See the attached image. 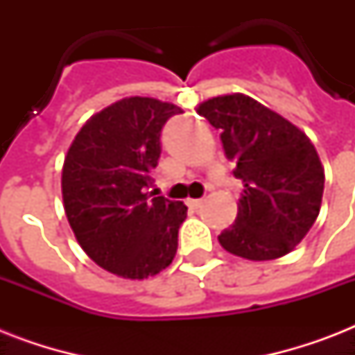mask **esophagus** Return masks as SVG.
<instances>
[{"label": "esophagus", "instance_id": "1", "mask_svg": "<svg viewBox=\"0 0 355 355\" xmlns=\"http://www.w3.org/2000/svg\"><path fill=\"white\" fill-rule=\"evenodd\" d=\"M186 202H188V206L191 208V210H197V208L202 206V199H188Z\"/></svg>", "mask_w": 355, "mask_h": 355}]
</instances>
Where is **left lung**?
Segmentation results:
<instances>
[{
    "label": "left lung",
    "mask_w": 355,
    "mask_h": 355,
    "mask_svg": "<svg viewBox=\"0 0 355 355\" xmlns=\"http://www.w3.org/2000/svg\"><path fill=\"white\" fill-rule=\"evenodd\" d=\"M199 116L221 130L234 177L243 182L234 225L219 243L239 258L265 261L291 252L313 227L324 169L309 138L293 123L243 94L211 97Z\"/></svg>",
    "instance_id": "obj_1"
}]
</instances>
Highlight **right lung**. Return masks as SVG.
Listing matches in <instances>:
<instances>
[{"mask_svg":"<svg viewBox=\"0 0 355 355\" xmlns=\"http://www.w3.org/2000/svg\"><path fill=\"white\" fill-rule=\"evenodd\" d=\"M182 108L125 97L83 125L62 167L69 227L88 256L114 275L144 280L171 263L184 202L150 191L162 127Z\"/></svg>","mask_w":355,"mask_h":355,"instance_id":"add662e5","label":"right lung"}]
</instances>
